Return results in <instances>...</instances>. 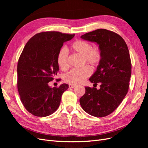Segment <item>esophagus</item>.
<instances>
[{"label": "esophagus", "instance_id": "obj_1", "mask_svg": "<svg viewBox=\"0 0 148 148\" xmlns=\"http://www.w3.org/2000/svg\"><path fill=\"white\" fill-rule=\"evenodd\" d=\"M69 86L70 88H74L75 87H76V85L75 84H69Z\"/></svg>", "mask_w": 148, "mask_h": 148}]
</instances>
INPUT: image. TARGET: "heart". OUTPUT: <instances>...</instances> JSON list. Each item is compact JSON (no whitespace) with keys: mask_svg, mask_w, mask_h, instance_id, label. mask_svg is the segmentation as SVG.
Listing matches in <instances>:
<instances>
[{"mask_svg":"<svg viewBox=\"0 0 148 148\" xmlns=\"http://www.w3.org/2000/svg\"><path fill=\"white\" fill-rule=\"evenodd\" d=\"M71 51L75 53L82 56V63L88 64L92 68L99 64L102 58L100 49L97 47H91L90 44L83 40H77L71 44ZM57 64L62 70H66L69 67L68 53L66 49L62 48L57 54ZM91 69L88 65L79 69H73L66 73L64 77L65 82L71 84H78L90 76Z\"/></svg>","mask_w":148,"mask_h":148,"instance_id":"b5f03b06","label":"heart"}]
</instances>
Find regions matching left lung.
Segmentation results:
<instances>
[{
	"mask_svg": "<svg viewBox=\"0 0 148 148\" xmlns=\"http://www.w3.org/2000/svg\"><path fill=\"white\" fill-rule=\"evenodd\" d=\"M83 39L99 45L102 58L89 81L100 89L85 87L79 99L83 109L89 115L103 117L117 108L128 92L132 74L130 56L123 39L113 31L98 29L84 34Z\"/></svg>",
	"mask_w": 148,
	"mask_h": 148,
	"instance_id": "1",
	"label": "left lung"
}]
</instances>
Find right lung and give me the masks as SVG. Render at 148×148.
Returning <instances> with one entry per match:
<instances>
[{"mask_svg":"<svg viewBox=\"0 0 148 148\" xmlns=\"http://www.w3.org/2000/svg\"><path fill=\"white\" fill-rule=\"evenodd\" d=\"M75 34L47 31L35 34L22 51L17 65V86L20 99L25 109L37 117H46L57 110L62 94L69 85L62 84L51 88L59 70L57 54L64 42Z\"/></svg>","mask_w":148,"mask_h":148,"instance_id":"1","label":"right lung"}]
</instances>
